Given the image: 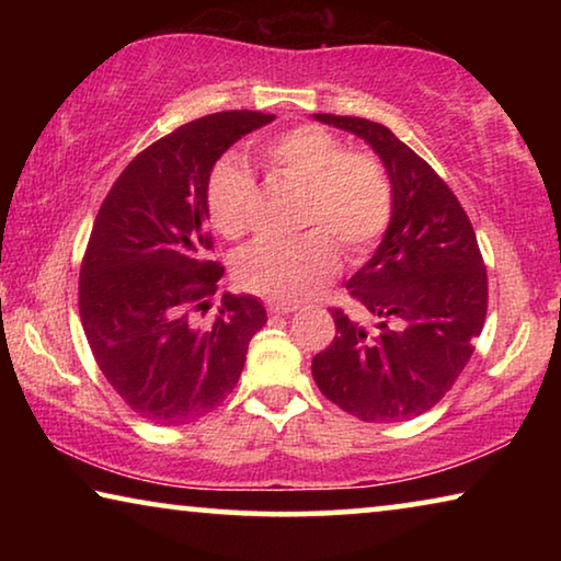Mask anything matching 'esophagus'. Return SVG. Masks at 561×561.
Listing matches in <instances>:
<instances>
[{
  "label": "esophagus",
  "mask_w": 561,
  "mask_h": 561,
  "mask_svg": "<svg viewBox=\"0 0 561 561\" xmlns=\"http://www.w3.org/2000/svg\"><path fill=\"white\" fill-rule=\"evenodd\" d=\"M299 307L297 304H284V301H267V311L270 314H291V311H297Z\"/></svg>",
  "instance_id": "esophagus-1"
}]
</instances>
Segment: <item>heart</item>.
<instances>
[{
	"mask_svg": "<svg viewBox=\"0 0 561 561\" xmlns=\"http://www.w3.org/2000/svg\"><path fill=\"white\" fill-rule=\"evenodd\" d=\"M267 163L304 185L299 222L311 227L291 242H257L237 260V282L262 297L297 304L334 277L339 250L364 254L381 240L393 215V187L383 165L368 153H346L344 140L321 126H297L262 146ZM254 175L240 158L213 168L207 210L227 240L247 232Z\"/></svg>",
	"mask_w": 561,
	"mask_h": 561,
	"instance_id": "heart-1",
	"label": "heart"
}]
</instances>
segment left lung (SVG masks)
I'll list each match as a JSON object with an SVG mask.
<instances>
[{"instance_id":"obj_1","label":"left lung","mask_w":561,"mask_h":561,"mask_svg":"<svg viewBox=\"0 0 561 561\" xmlns=\"http://www.w3.org/2000/svg\"><path fill=\"white\" fill-rule=\"evenodd\" d=\"M366 140L393 187L383 240L346 282L364 324L331 309L334 341L311 360L331 403L366 423L415 417L440 401L468 364L488 314V272L458 197L381 123L314 113Z\"/></svg>"}]
</instances>
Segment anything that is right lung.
Masks as SVG:
<instances>
[{"label": "right lung", "instance_id": "obj_1", "mask_svg": "<svg viewBox=\"0 0 561 561\" xmlns=\"http://www.w3.org/2000/svg\"><path fill=\"white\" fill-rule=\"evenodd\" d=\"M272 113L222 111L190 121L130 160L93 222L79 311L99 368L123 401L158 425L215 411L240 381L247 346L267 324L252 294H225L210 257L207 183L217 160Z\"/></svg>", "mask_w": 561, "mask_h": 561}]
</instances>
